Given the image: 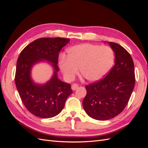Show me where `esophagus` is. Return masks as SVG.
<instances>
[{
  "label": "esophagus",
  "instance_id": "esophagus-1",
  "mask_svg": "<svg viewBox=\"0 0 148 148\" xmlns=\"http://www.w3.org/2000/svg\"><path fill=\"white\" fill-rule=\"evenodd\" d=\"M78 87V85L77 83H74L72 85H71V89H72V90H75L76 89H77Z\"/></svg>",
  "mask_w": 148,
  "mask_h": 148
}]
</instances>
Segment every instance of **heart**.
I'll return each instance as SVG.
<instances>
[{
	"mask_svg": "<svg viewBox=\"0 0 148 148\" xmlns=\"http://www.w3.org/2000/svg\"><path fill=\"white\" fill-rule=\"evenodd\" d=\"M67 58L62 57L60 69L66 79L71 80L78 73L88 81L95 82L108 73L114 62V52L109 46L82 44L70 48Z\"/></svg>",
	"mask_w": 148,
	"mask_h": 148,
	"instance_id": "1",
	"label": "heart"
}]
</instances>
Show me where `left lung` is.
<instances>
[{"instance_id":"8db88e82","label":"left lung","mask_w":148,"mask_h":148,"mask_svg":"<svg viewBox=\"0 0 148 148\" xmlns=\"http://www.w3.org/2000/svg\"><path fill=\"white\" fill-rule=\"evenodd\" d=\"M108 43L115 52V65L104 78L85 86L87 93L83 101L86 114L97 120L112 119L122 112L135 83L131 55L119 44Z\"/></svg>"}]
</instances>
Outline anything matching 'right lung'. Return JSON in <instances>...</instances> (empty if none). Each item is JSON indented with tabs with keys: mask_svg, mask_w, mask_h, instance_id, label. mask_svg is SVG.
<instances>
[{
	"mask_svg": "<svg viewBox=\"0 0 148 148\" xmlns=\"http://www.w3.org/2000/svg\"><path fill=\"white\" fill-rule=\"evenodd\" d=\"M70 41L62 38L38 39L26 46L18 59L15 77L17 90L26 109L36 117H55L64 109L66 99L72 93L70 84L57 77L59 53ZM44 60L52 63L54 75L45 84H34L30 77L31 68Z\"/></svg>",
	"mask_w": 148,
	"mask_h": 148,
	"instance_id": "right-lung-1",
	"label": "right lung"
}]
</instances>
